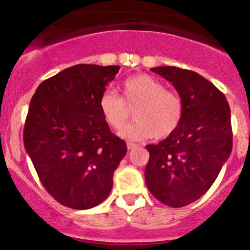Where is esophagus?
<instances>
[{"instance_id": "obj_1", "label": "esophagus", "mask_w": 250, "mask_h": 250, "mask_svg": "<svg viewBox=\"0 0 250 250\" xmlns=\"http://www.w3.org/2000/svg\"><path fill=\"white\" fill-rule=\"evenodd\" d=\"M127 147H128V149H134V148L137 147V145H136V143H133V142H127Z\"/></svg>"}]
</instances>
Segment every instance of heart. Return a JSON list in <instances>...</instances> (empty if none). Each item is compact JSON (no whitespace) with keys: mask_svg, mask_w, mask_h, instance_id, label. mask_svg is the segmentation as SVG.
I'll return each instance as SVG.
<instances>
[{"mask_svg":"<svg viewBox=\"0 0 250 250\" xmlns=\"http://www.w3.org/2000/svg\"><path fill=\"white\" fill-rule=\"evenodd\" d=\"M120 97L107 90L100 97L103 119L114 130H121L133 110L135 121L120 133L130 141H143L155 137L166 139L179 128L185 115V103L179 93L147 74L128 77L122 83Z\"/></svg>","mask_w":250,"mask_h":250,"instance_id":"1","label":"heart"}]
</instances>
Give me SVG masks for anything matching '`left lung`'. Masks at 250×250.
I'll return each mask as SVG.
<instances>
[{
    "mask_svg": "<svg viewBox=\"0 0 250 250\" xmlns=\"http://www.w3.org/2000/svg\"><path fill=\"white\" fill-rule=\"evenodd\" d=\"M151 71L174 85L185 103V115L170 136L146 146V183L162 203L185 207L207 193L231 153L230 108L223 93L195 71L176 67Z\"/></svg>",
    "mask_w": 250,
    "mask_h": 250,
    "instance_id": "1",
    "label": "left lung"
}]
</instances>
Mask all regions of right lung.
I'll return each mask as SVG.
<instances>
[{"label": "right lung", "instance_id": "right-lung-1", "mask_svg": "<svg viewBox=\"0 0 250 250\" xmlns=\"http://www.w3.org/2000/svg\"><path fill=\"white\" fill-rule=\"evenodd\" d=\"M119 70V65H73L43 81L30 101L24 148L43 187L65 207L89 209L104 201L127 154L99 104Z\"/></svg>", "mask_w": 250, "mask_h": 250}]
</instances>
